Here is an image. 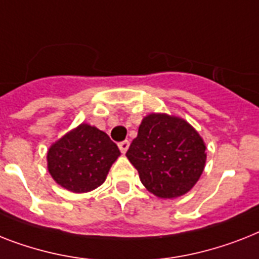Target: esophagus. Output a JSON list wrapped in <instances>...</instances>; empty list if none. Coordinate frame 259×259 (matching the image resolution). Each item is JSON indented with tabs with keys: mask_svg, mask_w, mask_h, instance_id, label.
Instances as JSON below:
<instances>
[{
	"mask_svg": "<svg viewBox=\"0 0 259 259\" xmlns=\"http://www.w3.org/2000/svg\"><path fill=\"white\" fill-rule=\"evenodd\" d=\"M129 141L126 140V141H122V142H119L118 144V148L119 150H121V153H123L125 154L126 151H127V149H129Z\"/></svg>",
	"mask_w": 259,
	"mask_h": 259,
	"instance_id": "1",
	"label": "esophagus"
}]
</instances>
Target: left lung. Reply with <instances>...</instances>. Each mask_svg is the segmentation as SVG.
Segmentation results:
<instances>
[{
    "label": "left lung",
    "instance_id": "left-lung-1",
    "mask_svg": "<svg viewBox=\"0 0 259 259\" xmlns=\"http://www.w3.org/2000/svg\"><path fill=\"white\" fill-rule=\"evenodd\" d=\"M202 138L184 119L167 114L145 117L126 157L138 170L141 182L161 198L188 193L205 167Z\"/></svg>",
    "mask_w": 259,
    "mask_h": 259
}]
</instances>
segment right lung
Returning a JSON list of instances; mask_svg holds the SVG:
<instances>
[{
    "mask_svg": "<svg viewBox=\"0 0 259 259\" xmlns=\"http://www.w3.org/2000/svg\"><path fill=\"white\" fill-rule=\"evenodd\" d=\"M119 154L118 146L108 134L81 123L50 146L48 169L62 188L86 193L104 184Z\"/></svg>",
    "mask_w": 259,
    "mask_h": 259,
    "instance_id": "add662e5",
    "label": "right lung"
}]
</instances>
